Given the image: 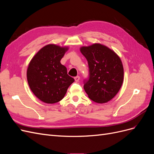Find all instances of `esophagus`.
I'll use <instances>...</instances> for the list:
<instances>
[{"instance_id": "obj_1", "label": "esophagus", "mask_w": 154, "mask_h": 154, "mask_svg": "<svg viewBox=\"0 0 154 154\" xmlns=\"http://www.w3.org/2000/svg\"><path fill=\"white\" fill-rule=\"evenodd\" d=\"M80 76H76V77H74V80H75V81H76V82H78L79 80H80Z\"/></svg>"}]
</instances>
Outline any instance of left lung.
<instances>
[{"mask_svg": "<svg viewBox=\"0 0 154 154\" xmlns=\"http://www.w3.org/2000/svg\"><path fill=\"white\" fill-rule=\"evenodd\" d=\"M88 62L89 76L83 88L88 97L98 103H106L117 94L123 82V67L114 51L100 44L82 47Z\"/></svg>", "mask_w": 154, "mask_h": 154, "instance_id": "left-lung-1", "label": "left lung"}]
</instances>
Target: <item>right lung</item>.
I'll return each instance as SVG.
<instances>
[{"label":"right lung","mask_w":154,"mask_h":154,"mask_svg":"<svg viewBox=\"0 0 154 154\" xmlns=\"http://www.w3.org/2000/svg\"><path fill=\"white\" fill-rule=\"evenodd\" d=\"M68 48L54 44L44 46L32 58L27 70V79L33 94L46 103L62 100L74 82L60 63Z\"/></svg>","instance_id":"obj_1"}]
</instances>
